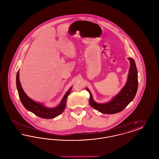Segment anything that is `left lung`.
Masks as SVG:
<instances>
[{"instance_id":"left-lung-1","label":"left lung","mask_w":159,"mask_h":159,"mask_svg":"<svg viewBox=\"0 0 159 159\" xmlns=\"http://www.w3.org/2000/svg\"><path fill=\"white\" fill-rule=\"evenodd\" d=\"M128 60L130 61V68L127 81L121 91L110 101L106 103L96 102L93 98L91 91L87 88H86L90 94V105L100 113L108 114L119 113L135 98L138 86V71L134 60L132 58H128Z\"/></svg>"}]
</instances>
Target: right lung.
Listing matches in <instances>:
<instances>
[{"label":"right lung","instance_id":"right-lung-1","mask_svg":"<svg viewBox=\"0 0 159 159\" xmlns=\"http://www.w3.org/2000/svg\"><path fill=\"white\" fill-rule=\"evenodd\" d=\"M16 84L19 97L24 107L31 113L43 119H53L60 115L64 111L66 107L67 99L72 89L71 86L66 93L58 106L53 108H49L43 106V104L41 102H38L33 101L27 95V94L23 90L20 81L19 70L16 73Z\"/></svg>","mask_w":159,"mask_h":159}]
</instances>
